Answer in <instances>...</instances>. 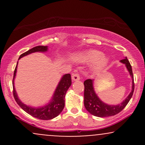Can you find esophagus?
Returning a JSON list of instances; mask_svg holds the SVG:
<instances>
[{"label": "esophagus", "instance_id": "34e87169", "mask_svg": "<svg viewBox=\"0 0 145 145\" xmlns=\"http://www.w3.org/2000/svg\"><path fill=\"white\" fill-rule=\"evenodd\" d=\"M80 79V74H78V73H76V74H74L72 75V80L74 81L79 80Z\"/></svg>", "mask_w": 145, "mask_h": 145}]
</instances>
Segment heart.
<instances>
[{
  "label": "heart",
  "mask_w": 145,
  "mask_h": 145,
  "mask_svg": "<svg viewBox=\"0 0 145 145\" xmlns=\"http://www.w3.org/2000/svg\"><path fill=\"white\" fill-rule=\"evenodd\" d=\"M79 59L82 63H94L93 69L99 70L107 63L108 59L101 52L97 50H89L79 56Z\"/></svg>",
  "instance_id": "heart-1"
}]
</instances>
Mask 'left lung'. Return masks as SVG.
<instances>
[{"label":"left lung","instance_id":"left-lung-1","mask_svg":"<svg viewBox=\"0 0 145 145\" xmlns=\"http://www.w3.org/2000/svg\"><path fill=\"white\" fill-rule=\"evenodd\" d=\"M121 62L126 65L129 71L131 78H132V89L127 97L119 105L112 106L108 105L101 101L94 91L93 86V80L88 79L84 82V107L89 113L98 117H106V116H114L120 112L123 109L127 106L130 99L132 97L134 91V75L132 69L127 58L121 60Z\"/></svg>","mask_w":145,"mask_h":145}]
</instances>
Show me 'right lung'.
Here are the masks:
<instances>
[{"label":"right lung","mask_w":145,"mask_h":145,"mask_svg":"<svg viewBox=\"0 0 145 145\" xmlns=\"http://www.w3.org/2000/svg\"><path fill=\"white\" fill-rule=\"evenodd\" d=\"M48 47L44 46H38L36 47L33 48L32 49L29 50L26 52L22 54L20 56L19 59L23 56L28 55L31 53L35 52H46L47 51ZM17 65H16V69L14 70V78H13V95L15 100L16 101L17 104L22 108L26 112L29 114L30 115L34 116L39 119L42 120H50L53 118L57 116L59 114L62 112L65 106V96L66 92L69 86L71 84V75L69 74H65L63 76L58 84L55 92H54V96L48 105L41 108H32L31 106H28L26 105L23 104L22 101L18 99L17 93L16 92V90L14 88V80L15 76H16V70H17Z\"/></svg>","instance_id":"1"}]
</instances>
